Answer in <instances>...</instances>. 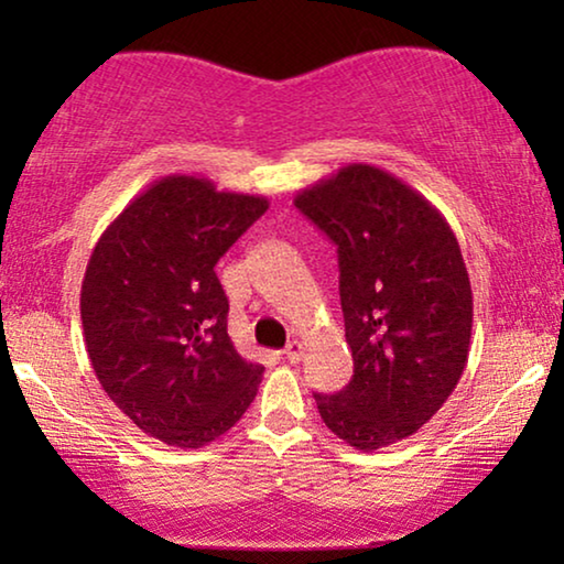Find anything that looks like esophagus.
I'll use <instances>...</instances> for the list:
<instances>
[{"label":"esophagus","mask_w":564,"mask_h":564,"mask_svg":"<svg viewBox=\"0 0 564 564\" xmlns=\"http://www.w3.org/2000/svg\"><path fill=\"white\" fill-rule=\"evenodd\" d=\"M303 349H305L303 341H297L295 338V341H290L288 346H284V359L292 361V365H297V361L303 359Z\"/></svg>","instance_id":"esophagus-1"}]
</instances>
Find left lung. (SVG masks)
<instances>
[{
    "mask_svg": "<svg viewBox=\"0 0 564 564\" xmlns=\"http://www.w3.org/2000/svg\"><path fill=\"white\" fill-rule=\"evenodd\" d=\"M295 207L338 253L354 375L313 392L326 426L375 452L413 436L457 388L473 336V288L444 215L405 182L349 164L297 192Z\"/></svg>",
    "mask_w": 564,
    "mask_h": 564,
    "instance_id": "8db88e82",
    "label": "left lung"
}]
</instances>
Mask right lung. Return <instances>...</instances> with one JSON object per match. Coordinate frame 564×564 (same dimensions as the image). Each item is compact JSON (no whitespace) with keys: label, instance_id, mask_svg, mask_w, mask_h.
<instances>
[{"label":"right lung","instance_id":"add662e5","mask_svg":"<svg viewBox=\"0 0 564 564\" xmlns=\"http://www.w3.org/2000/svg\"><path fill=\"white\" fill-rule=\"evenodd\" d=\"M267 207L210 180L161 176L89 257L82 326L97 380L143 434L176 449L215 442L257 398L264 367L230 341L215 264Z\"/></svg>","mask_w":564,"mask_h":564}]
</instances>
